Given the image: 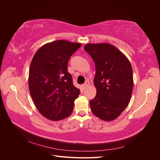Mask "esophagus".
I'll use <instances>...</instances> for the list:
<instances>
[{
	"instance_id": "esophagus-1",
	"label": "esophagus",
	"mask_w": 160,
	"mask_h": 160,
	"mask_svg": "<svg viewBox=\"0 0 160 160\" xmlns=\"http://www.w3.org/2000/svg\"><path fill=\"white\" fill-rule=\"evenodd\" d=\"M89 85V81H86L85 83L83 85V89H85L87 88H88Z\"/></svg>"
}]
</instances>
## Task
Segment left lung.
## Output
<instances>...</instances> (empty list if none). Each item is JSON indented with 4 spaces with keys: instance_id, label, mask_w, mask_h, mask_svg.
<instances>
[{
    "instance_id": "obj_1",
    "label": "left lung",
    "mask_w": 160,
    "mask_h": 160,
    "mask_svg": "<svg viewBox=\"0 0 160 160\" xmlns=\"http://www.w3.org/2000/svg\"><path fill=\"white\" fill-rule=\"evenodd\" d=\"M94 61L97 89L89 104L93 113L106 122L118 118L127 108L132 97V67L123 52L109 43H88L85 47Z\"/></svg>"
}]
</instances>
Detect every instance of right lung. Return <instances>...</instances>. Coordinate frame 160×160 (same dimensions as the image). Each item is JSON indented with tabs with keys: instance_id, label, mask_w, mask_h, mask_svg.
I'll return each mask as SVG.
<instances>
[{
	"instance_id": "1",
	"label": "right lung",
	"mask_w": 160,
	"mask_h": 160,
	"mask_svg": "<svg viewBox=\"0 0 160 160\" xmlns=\"http://www.w3.org/2000/svg\"><path fill=\"white\" fill-rule=\"evenodd\" d=\"M81 46L65 40L52 41L42 46L32 58L28 88L37 109L48 119H63L73 110L80 90L72 84L67 64Z\"/></svg>"
}]
</instances>
